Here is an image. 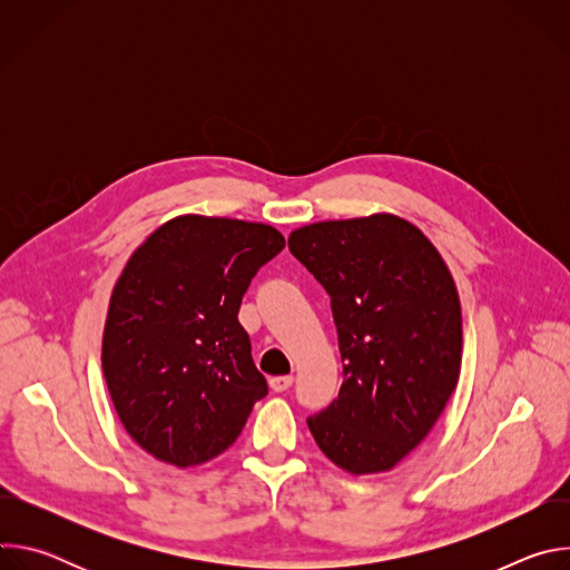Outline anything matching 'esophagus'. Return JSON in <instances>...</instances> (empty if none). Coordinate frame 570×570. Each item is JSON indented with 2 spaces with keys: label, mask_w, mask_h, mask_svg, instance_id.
Listing matches in <instances>:
<instances>
[{
  "label": "esophagus",
  "mask_w": 570,
  "mask_h": 570,
  "mask_svg": "<svg viewBox=\"0 0 570 570\" xmlns=\"http://www.w3.org/2000/svg\"><path fill=\"white\" fill-rule=\"evenodd\" d=\"M291 385H293V376H288V374H284V376H273V379H271V387H273L275 392H286Z\"/></svg>",
  "instance_id": "esophagus-1"
}]
</instances>
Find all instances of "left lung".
Segmentation results:
<instances>
[{
	"label": "left lung",
	"mask_w": 570,
	"mask_h": 570,
	"mask_svg": "<svg viewBox=\"0 0 570 570\" xmlns=\"http://www.w3.org/2000/svg\"><path fill=\"white\" fill-rule=\"evenodd\" d=\"M332 297L343 385L306 420L320 451L354 473L390 471L431 433L462 363V311L449 266L394 214L320 220L288 236Z\"/></svg>",
	"instance_id": "1"
}]
</instances>
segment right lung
I'll return each mask as SVG.
<instances>
[{
	"instance_id": "obj_1",
	"label": "right lung",
	"mask_w": 570,
	"mask_h": 570,
	"mask_svg": "<svg viewBox=\"0 0 570 570\" xmlns=\"http://www.w3.org/2000/svg\"><path fill=\"white\" fill-rule=\"evenodd\" d=\"M284 246L273 225L185 214L130 255L110 295L101 365L126 433L153 458L209 462L268 394L238 306Z\"/></svg>"
}]
</instances>
